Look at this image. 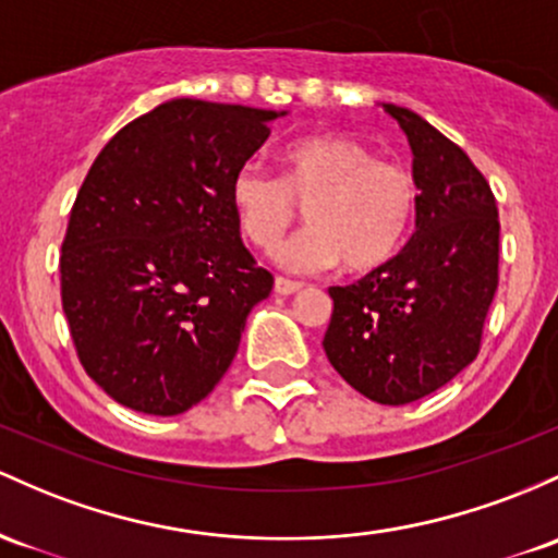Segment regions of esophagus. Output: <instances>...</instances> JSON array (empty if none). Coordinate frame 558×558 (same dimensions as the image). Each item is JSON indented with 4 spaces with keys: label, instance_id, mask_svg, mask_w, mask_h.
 <instances>
[{
    "label": "esophagus",
    "instance_id": "obj_1",
    "mask_svg": "<svg viewBox=\"0 0 558 558\" xmlns=\"http://www.w3.org/2000/svg\"><path fill=\"white\" fill-rule=\"evenodd\" d=\"M296 291H302V286L286 278H275V293H278V296H291V293Z\"/></svg>",
    "mask_w": 558,
    "mask_h": 558
}]
</instances>
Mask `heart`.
I'll list each match as a JSON object with an SVG mask.
<instances>
[{
    "label": "heart",
    "mask_w": 558,
    "mask_h": 558,
    "mask_svg": "<svg viewBox=\"0 0 558 558\" xmlns=\"http://www.w3.org/2000/svg\"><path fill=\"white\" fill-rule=\"evenodd\" d=\"M230 206L243 235L262 251L278 246L299 206H307L310 228L278 251V265L289 272H320L339 262L349 272H373L405 243L418 182L357 140L307 137L280 153V177L254 163L238 169Z\"/></svg>",
    "instance_id": "b5f03b06"
}]
</instances>
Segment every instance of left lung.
<instances>
[{
	"label": "left lung",
	"instance_id": "1",
	"mask_svg": "<svg viewBox=\"0 0 558 558\" xmlns=\"http://www.w3.org/2000/svg\"><path fill=\"white\" fill-rule=\"evenodd\" d=\"M413 150L415 232L384 267L328 289L323 339L349 387L408 405L452 381L480 352L498 289V206L471 158L413 110L384 102Z\"/></svg>",
	"mask_w": 558,
	"mask_h": 558
}]
</instances>
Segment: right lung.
<instances>
[{"instance_id": "obj_1", "label": "right lung", "mask_w": 558, "mask_h": 558, "mask_svg": "<svg viewBox=\"0 0 558 558\" xmlns=\"http://www.w3.org/2000/svg\"><path fill=\"white\" fill-rule=\"evenodd\" d=\"M286 110L161 102L116 134L78 190L60 256L73 347L119 405L177 415L235 357L272 275L256 267L230 180Z\"/></svg>"}]
</instances>
